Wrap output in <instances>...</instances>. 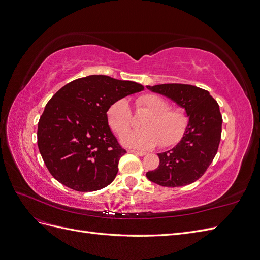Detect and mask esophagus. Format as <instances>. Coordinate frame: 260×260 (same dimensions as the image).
<instances>
[{
  "label": "esophagus",
  "mask_w": 260,
  "mask_h": 260,
  "mask_svg": "<svg viewBox=\"0 0 260 260\" xmlns=\"http://www.w3.org/2000/svg\"><path fill=\"white\" fill-rule=\"evenodd\" d=\"M129 153H132V154H135V155H138V156H144L145 155V153L144 152H139V151H133V149H129L128 151Z\"/></svg>",
  "instance_id": "34e87169"
}]
</instances>
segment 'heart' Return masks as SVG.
I'll list each match as a JSON object with an SVG mask.
<instances>
[{
    "mask_svg": "<svg viewBox=\"0 0 260 260\" xmlns=\"http://www.w3.org/2000/svg\"><path fill=\"white\" fill-rule=\"evenodd\" d=\"M139 111L148 115L142 121V131L125 132L130 127L131 113L128 102L120 99L108 107L106 117L111 129L121 135L120 142L123 146L146 151L158 145L170 146L179 142L186 130L188 118L183 109L169 108V102L156 94H145L136 101Z\"/></svg>",
    "mask_w": 260,
    "mask_h": 260,
    "instance_id": "obj_1",
    "label": "heart"
}]
</instances>
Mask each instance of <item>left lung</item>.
<instances>
[{
	"label": "left lung",
	"mask_w": 260,
	"mask_h": 260,
	"mask_svg": "<svg viewBox=\"0 0 260 260\" xmlns=\"http://www.w3.org/2000/svg\"><path fill=\"white\" fill-rule=\"evenodd\" d=\"M183 108L188 123L176 146L158 153L159 166L146 177L161 186H183L200 179L211 164L221 138L222 117L219 105L208 91L190 84L146 85Z\"/></svg>",
	"instance_id": "1"
}]
</instances>
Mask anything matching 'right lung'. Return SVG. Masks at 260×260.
I'll return each mask as SVG.
<instances>
[{"mask_svg":"<svg viewBox=\"0 0 260 260\" xmlns=\"http://www.w3.org/2000/svg\"><path fill=\"white\" fill-rule=\"evenodd\" d=\"M142 84L102 75L79 78L48 102L38 123V147L58 182L78 192L111 184L123 149L109 128L114 102L143 91Z\"/></svg>","mask_w":260,"mask_h":260,"instance_id":"1","label":"right lung"}]
</instances>
